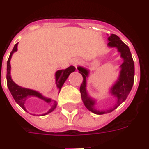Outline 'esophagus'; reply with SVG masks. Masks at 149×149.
<instances>
[{
  "instance_id": "34e87169",
  "label": "esophagus",
  "mask_w": 149,
  "mask_h": 149,
  "mask_svg": "<svg viewBox=\"0 0 149 149\" xmlns=\"http://www.w3.org/2000/svg\"><path fill=\"white\" fill-rule=\"evenodd\" d=\"M81 63V60L79 59V58H75V59H73V60H72V64L73 65V66H75L76 67H77L78 65H79Z\"/></svg>"
}]
</instances>
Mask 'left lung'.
Returning a JSON list of instances; mask_svg holds the SVG:
<instances>
[{
	"label": "left lung",
	"instance_id": "left-lung-1",
	"mask_svg": "<svg viewBox=\"0 0 149 149\" xmlns=\"http://www.w3.org/2000/svg\"><path fill=\"white\" fill-rule=\"evenodd\" d=\"M109 47L116 48L118 53H120L121 58L123 60V63L120 66L119 76L116 83L110 89L109 93L116 98V103L113 106L106 109H98L95 108L96 100L93 99L89 95L86 90V79L89 74V70L83 66H78L79 72L82 74L83 81L80 86L81 98L83 103L90 112L95 114L102 115L112 112L113 110L120 106L129 95L134 83V76H135V65L132 60L131 52L129 47L121 40L120 38L116 34H111L108 37Z\"/></svg>",
	"mask_w": 149,
	"mask_h": 149
}]
</instances>
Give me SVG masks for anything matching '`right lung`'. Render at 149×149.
Listing matches in <instances>:
<instances>
[{
    "mask_svg": "<svg viewBox=\"0 0 149 149\" xmlns=\"http://www.w3.org/2000/svg\"><path fill=\"white\" fill-rule=\"evenodd\" d=\"M17 44L18 43H16L15 45H14V49H12L11 53L10 54V56L8 60V63H7V83H8V89H9L13 98L15 100V102L21 108L24 109L26 112H27V110L25 108L24 104H25L26 100L31 97H37L40 99V100H43L49 106V109H48V111L47 112L43 113V114L37 115V116H45V115L49 114L51 112H53L56 109V105H57L56 101H55L54 100H51L50 98H47L45 96H43L40 93L36 91V90L20 86L16 84L14 81L12 80L11 76H10V68H11V66H10V59H11L13 54L17 50ZM75 70H76V67L73 66H69L68 68L65 69V70H57L56 72V87L59 89V93H60L63 85L65 83V81L66 80V79L68 78V77L70 76L71 72H74Z\"/></svg>",
    "mask_w": 149,
    "mask_h": 149,
    "instance_id": "right-lung-1",
    "label": "right lung"
}]
</instances>
